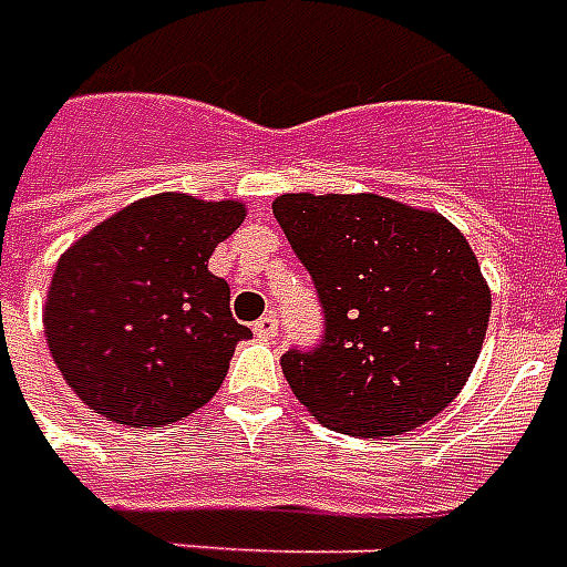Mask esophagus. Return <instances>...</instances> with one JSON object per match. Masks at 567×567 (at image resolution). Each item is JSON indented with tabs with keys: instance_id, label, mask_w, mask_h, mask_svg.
Here are the masks:
<instances>
[{
	"instance_id": "obj_1",
	"label": "esophagus",
	"mask_w": 567,
	"mask_h": 567,
	"mask_svg": "<svg viewBox=\"0 0 567 567\" xmlns=\"http://www.w3.org/2000/svg\"><path fill=\"white\" fill-rule=\"evenodd\" d=\"M251 331L258 333L260 340H276V337H279V319H276V316H264V319L255 321Z\"/></svg>"
}]
</instances>
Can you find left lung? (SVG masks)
<instances>
[{
    "instance_id": "obj_1",
    "label": "left lung",
    "mask_w": 567,
    "mask_h": 567,
    "mask_svg": "<svg viewBox=\"0 0 567 567\" xmlns=\"http://www.w3.org/2000/svg\"><path fill=\"white\" fill-rule=\"evenodd\" d=\"M272 215L324 312L319 343L282 355L297 401L352 437L437 416L471 377L492 312L467 239L437 212L377 194H282Z\"/></svg>"
}]
</instances>
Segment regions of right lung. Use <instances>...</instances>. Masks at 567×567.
I'll list each match as a JSON object with an SVG mask.
<instances>
[{
	"label": "right lung",
	"instance_id": "1",
	"mask_svg": "<svg viewBox=\"0 0 567 567\" xmlns=\"http://www.w3.org/2000/svg\"><path fill=\"white\" fill-rule=\"evenodd\" d=\"M246 209L157 194L121 209L60 258L44 303L56 368L93 413L161 427L209 404L239 340L209 258Z\"/></svg>",
	"mask_w": 567,
	"mask_h": 567
}]
</instances>
